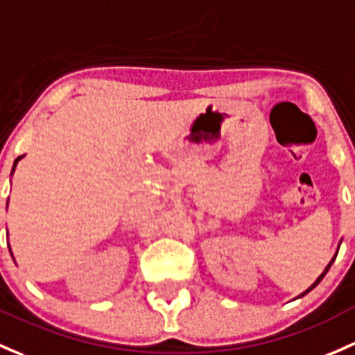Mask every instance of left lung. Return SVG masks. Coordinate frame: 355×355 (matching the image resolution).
Here are the masks:
<instances>
[{"label":"left lung","mask_w":355,"mask_h":355,"mask_svg":"<svg viewBox=\"0 0 355 355\" xmlns=\"http://www.w3.org/2000/svg\"><path fill=\"white\" fill-rule=\"evenodd\" d=\"M338 248H340V243H338ZM338 248H337V252H335V255H334V257H331L330 263H328V266L325 267V270H323V272H322V274H320V275H318V279H316V281H315V282H313V284H311V286H309V287H308V289H306V291H304V293H301V294H300V296H297V297H303V296H306V294H308V293H309V291H313V289H315V287H316V286H318V284H320V282H322V279H323V277H325V275H327V272H328V270H330L331 263H334V262H335V259H337V253H338Z\"/></svg>","instance_id":"1"}]
</instances>
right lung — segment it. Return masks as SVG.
<instances>
[{"label": "right lung", "instance_id": "1", "mask_svg": "<svg viewBox=\"0 0 355 355\" xmlns=\"http://www.w3.org/2000/svg\"><path fill=\"white\" fill-rule=\"evenodd\" d=\"M24 158V156H18L17 159H15V163H13V170H11V175H13V171H15V168H17V165H18V162H20V159ZM10 253H11V248H10ZM11 255H13V253H11Z\"/></svg>", "mask_w": 355, "mask_h": 355}]
</instances>
